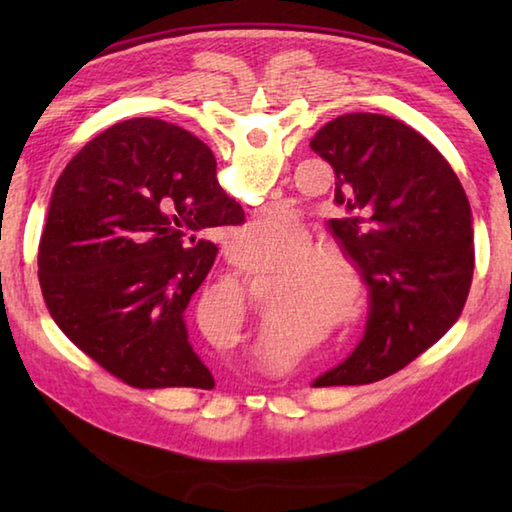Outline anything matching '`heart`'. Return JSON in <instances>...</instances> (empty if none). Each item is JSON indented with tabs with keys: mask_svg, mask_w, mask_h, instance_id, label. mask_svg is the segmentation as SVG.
I'll list each match as a JSON object with an SVG mask.
<instances>
[{
	"mask_svg": "<svg viewBox=\"0 0 512 512\" xmlns=\"http://www.w3.org/2000/svg\"><path fill=\"white\" fill-rule=\"evenodd\" d=\"M287 212H268L232 232L230 248L239 262H259L246 273L248 282L266 275L275 277L266 314L271 327L266 329V345L277 352L307 350L325 336L320 323L332 329L352 327L366 314L368 287L361 266L350 253L332 244H314L305 228ZM235 314L221 318L216 332L225 348L246 345V327L237 309L241 293L232 291Z\"/></svg>",
	"mask_w": 512,
	"mask_h": 512,
	"instance_id": "b5f03b06",
	"label": "heart"
}]
</instances>
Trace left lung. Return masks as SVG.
<instances>
[{"label":"left lung","instance_id":"obj_1","mask_svg":"<svg viewBox=\"0 0 512 512\" xmlns=\"http://www.w3.org/2000/svg\"><path fill=\"white\" fill-rule=\"evenodd\" d=\"M334 169L329 221L370 289L363 341L314 386L372 384L443 339L474 273L472 210L447 160L400 119L350 112L309 142Z\"/></svg>","mask_w":512,"mask_h":512}]
</instances>
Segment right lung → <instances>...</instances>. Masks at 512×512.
Returning a JSON list of instances; mask_svg holds the SVG:
<instances>
[{
    "instance_id": "right-lung-1",
    "label": "right lung",
    "mask_w": 512,
    "mask_h": 512,
    "mask_svg": "<svg viewBox=\"0 0 512 512\" xmlns=\"http://www.w3.org/2000/svg\"><path fill=\"white\" fill-rule=\"evenodd\" d=\"M241 219L198 137L153 117L110 126L51 192L38 255L51 318L128 386L214 388L185 309L216 257L201 235Z\"/></svg>"
}]
</instances>
